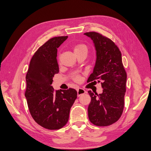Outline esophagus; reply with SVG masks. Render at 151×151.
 Returning a JSON list of instances; mask_svg holds the SVG:
<instances>
[{"label": "esophagus", "instance_id": "esophagus-1", "mask_svg": "<svg viewBox=\"0 0 151 151\" xmlns=\"http://www.w3.org/2000/svg\"><path fill=\"white\" fill-rule=\"evenodd\" d=\"M85 93H86V91L83 88H78L77 90V95H78V96H80L81 95L85 94Z\"/></svg>", "mask_w": 151, "mask_h": 151}]
</instances>
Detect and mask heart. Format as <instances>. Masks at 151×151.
Returning <instances> with one entry per match:
<instances>
[{
	"label": "heart",
	"instance_id": "b5f03b06",
	"mask_svg": "<svg viewBox=\"0 0 151 151\" xmlns=\"http://www.w3.org/2000/svg\"><path fill=\"white\" fill-rule=\"evenodd\" d=\"M73 51L75 55H80V54H85L87 55L88 51V47L86 45H84V44H78V45H75L73 47ZM80 80L79 77H76L75 80L78 81Z\"/></svg>",
	"mask_w": 151,
	"mask_h": 151
}]
</instances>
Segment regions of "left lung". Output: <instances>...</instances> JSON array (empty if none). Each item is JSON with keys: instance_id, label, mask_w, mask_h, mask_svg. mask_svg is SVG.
<instances>
[{"instance_id": "1", "label": "left lung", "mask_w": 151, "mask_h": 151, "mask_svg": "<svg viewBox=\"0 0 151 151\" xmlns=\"http://www.w3.org/2000/svg\"><path fill=\"white\" fill-rule=\"evenodd\" d=\"M93 41L96 61L87 82H101L102 93L88 91L91 102L88 114L90 121L97 126H108L116 122L123 112L127 73L122 61V54L115 44L100 34H84ZM92 83V82H91Z\"/></svg>"}]
</instances>
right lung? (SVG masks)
Listing matches in <instances>:
<instances>
[{
  "instance_id": "add662e5",
  "label": "right lung",
  "mask_w": 151,
  "mask_h": 151,
  "mask_svg": "<svg viewBox=\"0 0 151 151\" xmlns=\"http://www.w3.org/2000/svg\"><path fill=\"white\" fill-rule=\"evenodd\" d=\"M68 36L52 37L33 55L27 72L25 96L33 119L42 127L57 130L66 124L71 107L77 98L73 88L55 91L51 84L59 73L57 48Z\"/></svg>"
}]
</instances>
